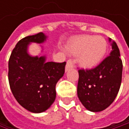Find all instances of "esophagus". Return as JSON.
Returning <instances> with one entry per match:
<instances>
[{
	"mask_svg": "<svg viewBox=\"0 0 129 129\" xmlns=\"http://www.w3.org/2000/svg\"><path fill=\"white\" fill-rule=\"evenodd\" d=\"M74 67V62L72 59H69L67 60V63H66V71H68L69 69L71 68H73Z\"/></svg>",
	"mask_w": 129,
	"mask_h": 129,
	"instance_id": "34e87169",
	"label": "esophagus"
}]
</instances>
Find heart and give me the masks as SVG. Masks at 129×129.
Instances as JSON below:
<instances>
[{
  "label": "heart",
  "instance_id": "obj_1",
  "mask_svg": "<svg viewBox=\"0 0 129 129\" xmlns=\"http://www.w3.org/2000/svg\"><path fill=\"white\" fill-rule=\"evenodd\" d=\"M107 47V42L103 37L84 35L72 40L66 48L72 54H80L78 57L80 65L84 68L90 69L102 61L105 55Z\"/></svg>",
  "mask_w": 129,
  "mask_h": 129
}]
</instances>
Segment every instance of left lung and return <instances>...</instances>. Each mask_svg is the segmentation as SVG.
<instances>
[{"instance_id": "8db88e82", "label": "left lung", "mask_w": 129, "mask_h": 129, "mask_svg": "<svg viewBox=\"0 0 129 129\" xmlns=\"http://www.w3.org/2000/svg\"><path fill=\"white\" fill-rule=\"evenodd\" d=\"M119 56V48L113 42L110 55L97 66L78 70V96L87 110L102 111L114 101L122 81V62Z\"/></svg>"}]
</instances>
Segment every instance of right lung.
Instances as JSON below:
<instances>
[{"mask_svg":"<svg viewBox=\"0 0 129 129\" xmlns=\"http://www.w3.org/2000/svg\"><path fill=\"white\" fill-rule=\"evenodd\" d=\"M42 33L18 41L9 60L8 79L17 102L33 113L46 111L56 98V84L63 76L66 62H45V57H30L27 52L30 42L42 43Z\"/></svg>","mask_w":129,"mask_h":129,"instance_id":"add662e5","label":"right lung"}]
</instances>
